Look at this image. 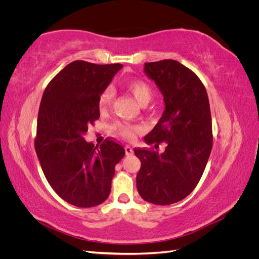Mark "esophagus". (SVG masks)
<instances>
[{
	"label": "esophagus",
	"mask_w": 259,
	"mask_h": 259,
	"mask_svg": "<svg viewBox=\"0 0 259 259\" xmlns=\"http://www.w3.org/2000/svg\"><path fill=\"white\" fill-rule=\"evenodd\" d=\"M125 153H126V155H133L134 150H133V148L131 146H125Z\"/></svg>",
	"instance_id": "34e87169"
}]
</instances>
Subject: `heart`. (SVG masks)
I'll return each mask as SVG.
<instances>
[{
  "instance_id": "1",
  "label": "heart",
  "mask_w": 259,
  "mask_h": 259,
  "mask_svg": "<svg viewBox=\"0 0 259 259\" xmlns=\"http://www.w3.org/2000/svg\"><path fill=\"white\" fill-rule=\"evenodd\" d=\"M125 89H126L135 99L138 101L140 106H147L153 97V92L150 85L147 84L143 80L132 79L125 82ZM113 99V90L111 88H107L101 92L99 96V109L100 111H106L110 107ZM140 126L138 125H132L128 123H117L115 125V131L119 135L125 139L134 138L135 134L140 132Z\"/></svg>"
}]
</instances>
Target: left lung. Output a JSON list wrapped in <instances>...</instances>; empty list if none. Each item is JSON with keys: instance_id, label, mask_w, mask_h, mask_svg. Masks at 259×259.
I'll return each instance as SVG.
<instances>
[{"instance_id": "8db88e82", "label": "left lung", "mask_w": 259, "mask_h": 259, "mask_svg": "<svg viewBox=\"0 0 259 259\" xmlns=\"http://www.w3.org/2000/svg\"><path fill=\"white\" fill-rule=\"evenodd\" d=\"M144 70L165 105L145 142H165L166 148L161 154L147 148L134 149L142 162L137 190L149 203L169 205L189 195L205 169L213 146L208 97L197 74L176 60L147 62Z\"/></svg>"}]
</instances>
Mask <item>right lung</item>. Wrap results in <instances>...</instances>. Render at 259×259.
Instances as JSON below:
<instances>
[{
  "label": "right lung",
  "mask_w": 259,
  "mask_h": 259,
  "mask_svg": "<svg viewBox=\"0 0 259 259\" xmlns=\"http://www.w3.org/2000/svg\"><path fill=\"white\" fill-rule=\"evenodd\" d=\"M121 64L75 60L46 86L37 115L35 151L59 197L77 207L101 204L111 190L115 165L125 155L112 139L94 146L84 139L99 119V96Z\"/></svg>",
  "instance_id": "right-lung-1"
}]
</instances>
